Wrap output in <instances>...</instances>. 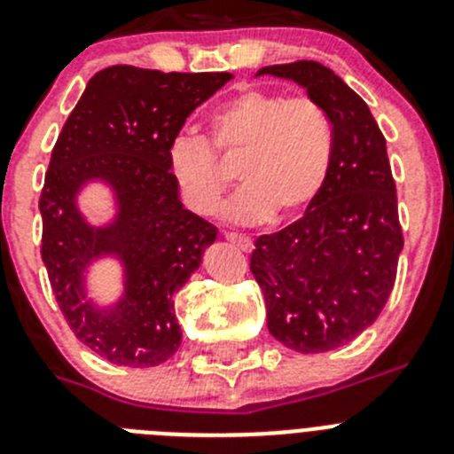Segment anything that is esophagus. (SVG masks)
Masks as SVG:
<instances>
[{
  "label": "esophagus",
  "mask_w": 454,
  "mask_h": 454,
  "mask_svg": "<svg viewBox=\"0 0 454 454\" xmlns=\"http://www.w3.org/2000/svg\"><path fill=\"white\" fill-rule=\"evenodd\" d=\"M224 239L230 240V243H234L236 247L243 249V252H249V249L254 247V245H252V239H249V236L234 234V231H227V234H224Z\"/></svg>",
  "instance_id": "obj_1"
}]
</instances>
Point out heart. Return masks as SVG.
I'll return each mask as SVG.
<instances>
[{
    "mask_svg": "<svg viewBox=\"0 0 454 454\" xmlns=\"http://www.w3.org/2000/svg\"><path fill=\"white\" fill-rule=\"evenodd\" d=\"M211 141L223 160L240 164L243 189L227 207L239 224L288 220L317 198L328 177L335 137L313 98L268 90L239 91L211 116ZM168 166L182 200L200 215H214L231 177L205 137L182 132L168 145Z\"/></svg>",
    "mask_w": 454,
    "mask_h": 454,
    "instance_id": "obj_1",
    "label": "heart"
}]
</instances>
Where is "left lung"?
I'll list each match as a JSON object with an SVG mask.
<instances>
[{
    "mask_svg": "<svg viewBox=\"0 0 454 454\" xmlns=\"http://www.w3.org/2000/svg\"><path fill=\"white\" fill-rule=\"evenodd\" d=\"M256 76L297 82L331 119L322 191L297 223L256 239L249 270L274 340L299 353L333 351L376 322L396 281L403 231L387 144L367 103L328 67L299 60Z\"/></svg>",
    "mask_w": 454,
    "mask_h": 454,
    "instance_id": "obj_1",
    "label": "left lung"
}]
</instances>
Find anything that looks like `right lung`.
I'll return each instance as SVG.
<instances>
[{"mask_svg":"<svg viewBox=\"0 0 454 454\" xmlns=\"http://www.w3.org/2000/svg\"><path fill=\"white\" fill-rule=\"evenodd\" d=\"M231 78L107 67L90 78L58 137L40 195L43 261L67 324L107 363L157 367L180 348L173 301L218 230L182 205L168 145ZM90 184L113 195L115 214L103 225L77 205ZM106 258L122 268V294L98 304L89 274Z\"/></svg>","mask_w":454,"mask_h":454,"instance_id":"add662e5","label":"right lung"}]
</instances>
